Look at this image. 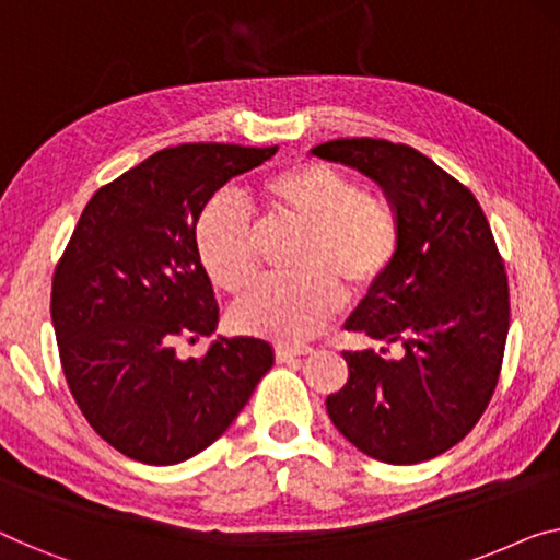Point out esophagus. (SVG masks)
I'll list each match as a JSON object with an SVG mask.
<instances>
[{
    "label": "esophagus",
    "instance_id": "obj_1",
    "mask_svg": "<svg viewBox=\"0 0 560 560\" xmlns=\"http://www.w3.org/2000/svg\"><path fill=\"white\" fill-rule=\"evenodd\" d=\"M273 352H277V360L279 362H289V360H294V357L312 354L314 347H308V345H291V341H279Z\"/></svg>",
    "mask_w": 560,
    "mask_h": 560
}]
</instances>
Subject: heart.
<instances>
[{"label":"heart","mask_w":560,"mask_h":560,"mask_svg":"<svg viewBox=\"0 0 560 560\" xmlns=\"http://www.w3.org/2000/svg\"><path fill=\"white\" fill-rule=\"evenodd\" d=\"M258 200L273 219L304 229L294 254L296 277L261 279L233 306V327L261 337L299 339L324 327L352 291L387 277L399 248L389 200L360 188L352 175L322 161H299L271 173ZM196 252L215 287L241 294L258 269L252 211L233 196H213L196 223Z\"/></svg>","instance_id":"1"}]
</instances>
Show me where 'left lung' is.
Here are the masks:
<instances>
[{
    "mask_svg": "<svg viewBox=\"0 0 560 560\" xmlns=\"http://www.w3.org/2000/svg\"><path fill=\"white\" fill-rule=\"evenodd\" d=\"M312 153L377 180L399 223L395 264L347 329L402 354L345 352L349 382L327 412L374 460L424 463L457 445L493 399L511 324L503 256L475 196L420 150L339 138Z\"/></svg>",
    "mask_w": 560,
    "mask_h": 560,
    "instance_id": "1",
    "label": "left lung"
}]
</instances>
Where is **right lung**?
<instances>
[{
  "mask_svg": "<svg viewBox=\"0 0 560 560\" xmlns=\"http://www.w3.org/2000/svg\"><path fill=\"white\" fill-rule=\"evenodd\" d=\"M271 148L183 143L158 150L90 198L55 266L62 372L100 438L145 465H175L219 440L271 370L273 349L219 337L203 360L175 345L219 324L196 252L203 206Z\"/></svg>",
  "mask_w": 560,
  "mask_h": 560,
  "instance_id": "add662e5",
  "label": "right lung"
}]
</instances>
